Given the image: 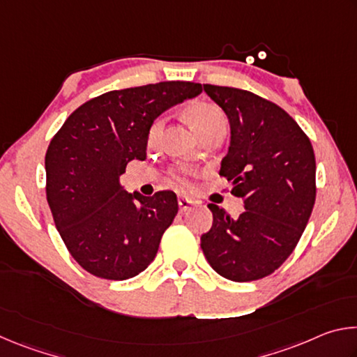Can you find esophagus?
<instances>
[{"label": "esophagus", "instance_id": "34e87169", "mask_svg": "<svg viewBox=\"0 0 357 357\" xmlns=\"http://www.w3.org/2000/svg\"><path fill=\"white\" fill-rule=\"evenodd\" d=\"M178 204H179V209L183 211V213H185L187 209H190V208L193 206V202H192V200H189V198L181 197L179 200H178Z\"/></svg>", "mask_w": 357, "mask_h": 357}]
</instances>
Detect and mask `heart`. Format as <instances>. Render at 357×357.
Listing matches in <instances>:
<instances>
[{"label": "heart", "instance_id": "b5f03b06", "mask_svg": "<svg viewBox=\"0 0 357 357\" xmlns=\"http://www.w3.org/2000/svg\"><path fill=\"white\" fill-rule=\"evenodd\" d=\"M184 114L187 121H189L190 128L197 132L198 137H202L206 134L208 130L215 128L217 124L225 123V114L222 113V110L217 105L211 104V102L206 100H195L185 107ZM162 128H164V121L160 118L154 119L153 123L149 124L148 132H146V143L148 146H154V144L159 142L160 134H162ZM181 184H185L184 178H178Z\"/></svg>", "mask_w": 357, "mask_h": 357}]
</instances>
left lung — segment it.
I'll return each mask as SVG.
<instances>
[{
	"mask_svg": "<svg viewBox=\"0 0 357 357\" xmlns=\"http://www.w3.org/2000/svg\"><path fill=\"white\" fill-rule=\"evenodd\" d=\"M225 112L231 129L220 176L244 198L231 219L209 203L213 227L202 249L217 274L233 282L263 279L291 255L310 219L317 197L315 153L289 114L245 89L203 84Z\"/></svg>",
	"mask_w": 357,
	"mask_h": 357,
	"instance_id": "1",
	"label": "left lung"
}]
</instances>
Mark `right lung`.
I'll return each instance as SVG.
<instances>
[{"label":"right lung","mask_w":357,"mask_h":357,"mask_svg":"<svg viewBox=\"0 0 357 357\" xmlns=\"http://www.w3.org/2000/svg\"><path fill=\"white\" fill-rule=\"evenodd\" d=\"M202 91L192 82L108 91L78 107L52 138L45 154L47 202L70 255L89 274L126 280L154 259L178 214L176 195L129 193L119 176L130 160L146 159L149 124Z\"/></svg>","instance_id":"1"}]
</instances>
